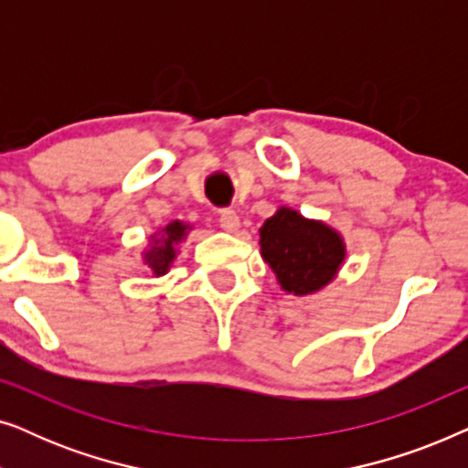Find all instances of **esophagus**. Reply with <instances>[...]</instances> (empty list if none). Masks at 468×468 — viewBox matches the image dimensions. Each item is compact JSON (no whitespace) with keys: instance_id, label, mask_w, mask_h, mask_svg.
<instances>
[{"instance_id":"esophagus-1","label":"esophagus","mask_w":468,"mask_h":468,"mask_svg":"<svg viewBox=\"0 0 468 468\" xmlns=\"http://www.w3.org/2000/svg\"><path fill=\"white\" fill-rule=\"evenodd\" d=\"M219 226L226 229V232H236V229L240 228V219H239V215H236V210H232V208L221 210Z\"/></svg>"}]
</instances>
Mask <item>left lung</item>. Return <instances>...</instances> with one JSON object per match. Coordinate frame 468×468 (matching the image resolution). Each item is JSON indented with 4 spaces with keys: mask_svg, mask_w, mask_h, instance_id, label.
Listing matches in <instances>:
<instances>
[{
    "mask_svg": "<svg viewBox=\"0 0 468 468\" xmlns=\"http://www.w3.org/2000/svg\"><path fill=\"white\" fill-rule=\"evenodd\" d=\"M260 247L281 290L293 296L322 290L345 261V242L336 229L287 207H281L260 228Z\"/></svg>",
    "mask_w": 468,
    "mask_h": 468,
    "instance_id": "1",
    "label": "left lung"
}]
</instances>
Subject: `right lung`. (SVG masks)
Wrapping results in <instances>:
<instances>
[{
	"mask_svg": "<svg viewBox=\"0 0 468 468\" xmlns=\"http://www.w3.org/2000/svg\"><path fill=\"white\" fill-rule=\"evenodd\" d=\"M187 229H191L187 223L172 221L162 232L153 236V245L149 251H144V264L151 268L155 277L168 272L170 264L176 258V245L187 236Z\"/></svg>",
	"mask_w": 468,
	"mask_h": 468,
	"instance_id": "1",
	"label": "right lung"
}]
</instances>
